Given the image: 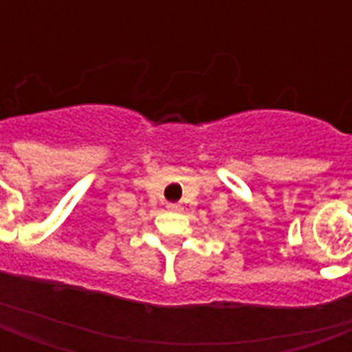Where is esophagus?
I'll return each instance as SVG.
<instances>
[{"instance_id":"esophagus-1","label":"esophagus","mask_w":352,"mask_h":352,"mask_svg":"<svg viewBox=\"0 0 352 352\" xmlns=\"http://www.w3.org/2000/svg\"><path fill=\"white\" fill-rule=\"evenodd\" d=\"M166 208L170 210V212H182V204L179 203H170Z\"/></svg>"}]
</instances>
